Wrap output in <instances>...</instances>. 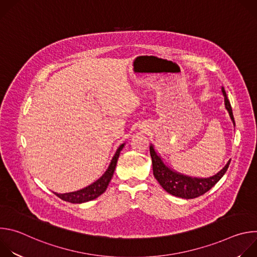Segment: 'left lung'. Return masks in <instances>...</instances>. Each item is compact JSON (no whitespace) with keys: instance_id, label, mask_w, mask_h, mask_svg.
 Segmentation results:
<instances>
[{"instance_id":"left-lung-1","label":"left lung","mask_w":257,"mask_h":257,"mask_svg":"<svg viewBox=\"0 0 257 257\" xmlns=\"http://www.w3.org/2000/svg\"><path fill=\"white\" fill-rule=\"evenodd\" d=\"M222 93L224 95L225 107L229 113L231 121L235 126L232 107L224 87H222ZM150 152H151V157L153 162L154 176L160 183V185L168 193L177 197L185 198V199L196 198L200 195H203L205 192L211 189L225 175L231 162V160H229V162L221 171L211 177L198 178V177H191V176L181 174L173 170L172 168L168 167L164 162V160L162 159V157L157 153L153 143L150 145Z\"/></svg>"}]
</instances>
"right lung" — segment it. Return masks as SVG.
I'll use <instances>...</instances> for the list:
<instances>
[{
	"instance_id": "right-lung-1",
	"label": "right lung",
	"mask_w": 257,
	"mask_h": 257,
	"mask_svg": "<svg viewBox=\"0 0 257 257\" xmlns=\"http://www.w3.org/2000/svg\"><path fill=\"white\" fill-rule=\"evenodd\" d=\"M124 146H125V142L122 143L117 149V151H116L113 159L111 160V163H109L107 169L105 170V172L101 175V177H99L96 181H94L92 184H90L80 190L74 191V192H68V193H63V194L55 192V194L58 197H60L61 199L71 202V203L87 202V201L93 200L96 197H98L99 195H101L107 188L108 183L111 182V179L114 175V172H115V169L117 166V162H118L120 153L123 150Z\"/></svg>"
}]
</instances>
